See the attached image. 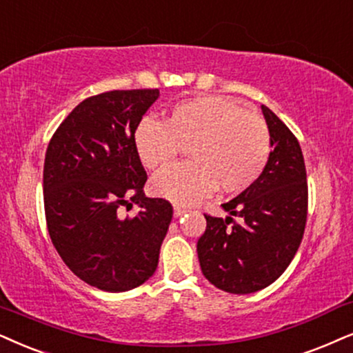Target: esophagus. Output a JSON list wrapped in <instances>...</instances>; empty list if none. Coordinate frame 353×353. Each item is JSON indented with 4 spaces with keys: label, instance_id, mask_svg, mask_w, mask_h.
Returning a JSON list of instances; mask_svg holds the SVG:
<instances>
[{
    "label": "esophagus",
    "instance_id": "obj_1",
    "mask_svg": "<svg viewBox=\"0 0 353 353\" xmlns=\"http://www.w3.org/2000/svg\"><path fill=\"white\" fill-rule=\"evenodd\" d=\"M189 212V208L187 207H182V205H174V216H182L184 213Z\"/></svg>",
    "mask_w": 353,
    "mask_h": 353
}]
</instances>
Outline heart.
Masks as SVG:
<instances>
[{
	"instance_id": "heart-1",
	"label": "heart",
	"mask_w": 353,
	"mask_h": 353,
	"mask_svg": "<svg viewBox=\"0 0 353 353\" xmlns=\"http://www.w3.org/2000/svg\"><path fill=\"white\" fill-rule=\"evenodd\" d=\"M135 146L150 169L169 166L189 148L192 161L164 169L154 176L151 190L190 203L216 185L226 194L251 187L269 163L272 135L259 114L228 97L202 96L174 105L168 122L145 117L135 130Z\"/></svg>"
}]
</instances>
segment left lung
Instances as JSON below:
<instances>
[{"label":"left lung","mask_w":353,"mask_h":353,"mask_svg":"<svg viewBox=\"0 0 353 353\" xmlns=\"http://www.w3.org/2000/svg\"><path fill=\"white\" fill-rule=\"evenodd\" d=\"M262 114L274 148L264 172L221 205L230 216L205 213L207 228L197 243L205 279L234 295L274 283L295 257L306 226L307 182L300 143L269 107L262 105Z\"/></svg>","instance_id":"1"}]
</instances>
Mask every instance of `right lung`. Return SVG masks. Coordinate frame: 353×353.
Returning a JSON list of instances; mask_svg holds the SVG:
<instances>
[{
    "label": "right lung",
    "instance_id": "add662e5",
    "mask_svg": "<svg viewBox=\"0 0 353 353\" xmlns=\"http://www.w3.org/2000/svg\"><path fill=\"white\" fill-rule=\"evenodd\" d=\"M158 89L88 97L53 133L43 164V207L50 239L83 282L119 293L154 274L172 205L146 197L148 179L135 130ZM137 203L135 217L119 216Z\"/></svg>",
    "mask_w": 353,
    "mask_h": 353
}]
</instances>
